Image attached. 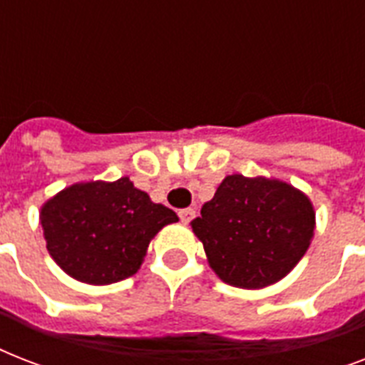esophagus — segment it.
<instances>
[{
  "instance_id": "34e87169",
  "label": "esophagus",
  "mask_w": 365,
  "mask_h": 365,
  "mask_svg": "<svg viewBox=\"0 0 365 365\" xmlns=\"http://www.w3.org/2000/svg\"><path fill=\"white\" fill-rule=\"evenodd\" d=\"M193 217H195L193 208H183V210H180V220H182V223H189Z\"/></svg>"
}]
</instances>
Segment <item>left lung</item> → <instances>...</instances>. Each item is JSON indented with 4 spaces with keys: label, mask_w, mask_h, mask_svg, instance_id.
<instances>
[{
    "label": "left lung",
    "mask_w": 365,
    "mask_h": 365,
    "mask_svg": "<svg viewBox=\"0 0 365 365\" xmlns=\"http://www.w3.org/2000/svg\"><path fill=\"white\" fill-rule=\"evenodd\" d=\"M314 225L312 202L299 189L242 174L225 178L191 222L214 272L246 289L286 277L311 246Z\"/></svg>",
    "instance_id": "8db88e82"
}]
</instances>
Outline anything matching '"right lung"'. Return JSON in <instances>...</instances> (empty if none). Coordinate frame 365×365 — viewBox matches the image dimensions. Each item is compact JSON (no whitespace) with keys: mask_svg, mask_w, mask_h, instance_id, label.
<instances>
[{"mask_svg":"<svg viewBox=\"0 0 365 365\" xmlns=\"http://www.w3.org/2000/svg\"><path fill=\"white\" fill-rule=\"evenodd\" d=\"M39 220L56 265L79 282L106 286L136 274L151 239L178 216L119 178L62 189Z\"/></svg>","mask_w":365,"mask_h":365,"instance_id":"right-lung-1","label":"right lung"}]
</instances>
